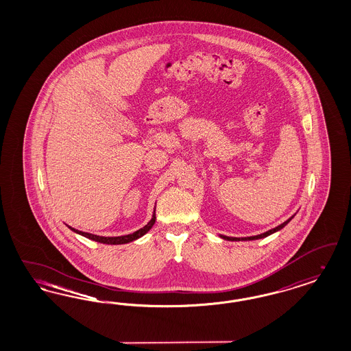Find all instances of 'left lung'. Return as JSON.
I'll return each instance as SVG.
<instances>
[{
	"instance_id": "8db88e82",
	"label": "left lung",
	"mask_w": 351,
	"mask_h": 351,
	"mask_svg": "<svg viewBox=\"0 0 351 351\" xmlns=\"http://www.w3.org/2000/svg\"><path fill=\"white\" fill-rule=\"evenodd\" d=\"M293 218V216L291 218H288L285 222H283L282 225H279V226H276V228H274V229H271V230H268L266 233L259 234V235H254V237H245V238H234V237H226V235H221V238H223V239H228V241H252V239H261V238H265V237H268L269 234L275 233V232H278V230H280V229H283L284 226L291 221Z\"/></svg>"
}]
</instances>
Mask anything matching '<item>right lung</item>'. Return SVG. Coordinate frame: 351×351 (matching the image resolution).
Instances as JSON below:
<instances>
[{"mask_svg":"<svg viewBox=\"0 0 351 351\" xmlns=\"http://www.w3.org/2000/svg\"><path fill=\"white\" fill-rule=\"evenodd\" d=\"M155 219H156V217H155V213H154V216L151 218L150 222H149L145 228H142V229L134 232L133 234L121 235V237H100V235H95V234L84 233V232L76 230V229H73V228H71V226H69V229L73 230L75 233L80 234V235H83V237H86V238H89V239L96 241V242H100V243H106V245H123V243L133 242L135 239H138V238H141L142 235H145V234L147 233L151 228H152V225L155 223Z\"/></svg>","mask_w":351,"mask_h":351,"instance_id":"right-lung-1","label":"right lung"}]
</instances>
